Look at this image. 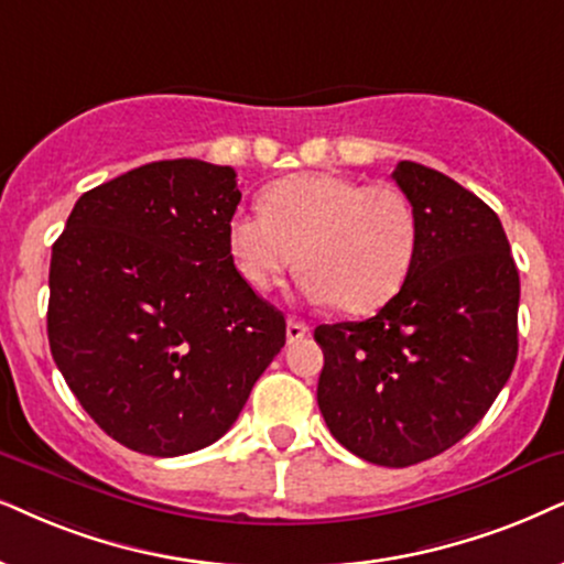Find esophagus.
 <instances>
[{
	"label": "esophagus",
	"mask_w": 564,
	"mask_h": 564,
	"mask_svg": "<svg viewBox=\"0 0 564 564\" xmlns=\"http://www.w3.org/2000/svg\"><path fill=\"white\" fill-rule=\"evenodd\" d=\"M304 335H310V325L302 323V319L289 317V323H286V338H289V344H296V340H302Z\"/></svg>",
	"instance_id": "34e87169"
}]
</instances>
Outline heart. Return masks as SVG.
Wrapping results in <instances>:
<instances>
[{
    "label": "heart",
    "instance_id": "heart-1",
    "mask_svg": "<svg viewBox=\"0 0 564 564\" xmlns=\"http://www.w3.org/2000/svg\"><path fill=\"white\" fill-rule=\"evenodd\" d=\"M226 241L254 291H270L299 262L306 296L365 315L388 304L409 278L419 218L393 184L312 171L270 184L262 213H234Z\"/></svg>",
    "mask_w": 564,
    "mask_h": 564
}]
</instances>
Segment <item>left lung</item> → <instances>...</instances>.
I'll list each match as a JSON object with an SVG mask.
<instances>
[{"label":"left lung","mask_w":564,"mask_h":564,"mask_svg":"<svg viewBox=\"0 0 564 564\" xmlns=\"http://www.w3.org/2000/svg\"><path fill=\"white\" fill-rule=\"evenodd\" d=\"M393 180L416 210V258L375 317L317 327V405L346 451L405 468L466 437L500 395L518 359L520 278L474 192L413 161Z\"/></svg>","instance_id":"left-lung-1"}]
</instances>
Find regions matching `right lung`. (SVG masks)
<instances>
[{"label": "right lung", "instance_id": "obj_1", "mask_svg": "<svg viewBox=\"0 0 564 564\" xmlns=\"http://www.w3.org/2000/svg\"><path fill=\"white\" fill-rule=\"evenodd\" d=\"M237 171L155 161L77 199L48 268V346L69 390L130 451L174 458L224 437L286 344L234 265Z\"/></svg>", "mask_w": 564, "mask_h": 564}]
</instances>
